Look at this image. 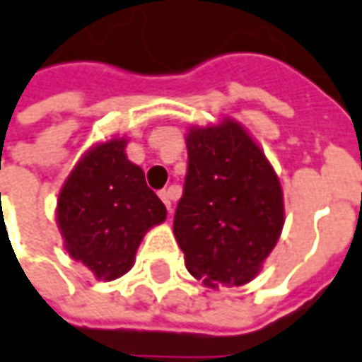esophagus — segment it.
<instances>
[{
  "label": "esophagus",
  "mask_w": 362,
  "mask_h": 362,
  "mask_svg": "<svg viewBox=\"0 0 362 362\" xmlns=\"http://www.w3.org/2000/svg\"><path fill=\"white\" fill-rule=\"evenodd\" d=\"M160 200L164 202L166 210H168V212H172V192L170 190H162L160 192Z\"/></svg>",
  "instance_id": "esophagus-1"
}]
</instances>
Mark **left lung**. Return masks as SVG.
<instances>
[{
  "mask_svg": "<svg viewBox=\"0 0 362 362\" xmlns=\"http://www.w3.org/2000/svg\"><path fill=\"white\" fill-rule=\"evenodd\" d=\"M184 139L188 174L172 228L186 269L210 289L250 284L284 230L279 176L232 117L190 124Z\"/></svg>",
  "mask_w": 362,
  "mask_h": 362,
  "instance_id": "1",
  "label": "left lung"
}]
</instances>
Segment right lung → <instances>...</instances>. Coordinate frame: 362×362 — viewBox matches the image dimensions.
<instances>
[{
  "instance_id": "obj_1",
  "label": "right lung",
  "mask_w": 362,
  "mask_h": 362,
  "mask_svg": "<svg viewBox=\"0 0 362 362\" xmlns=\"http://www.w3.org/2000/svg\"><path fill=\"white\" fill-rule=\"evenodd\" d=\"M127 134L100 140L81 156L57 196V228L71 259L98 281H115L136 259L142 238L166 220L160 198L127 156Z\"/></svg>"
}]
</instances>
